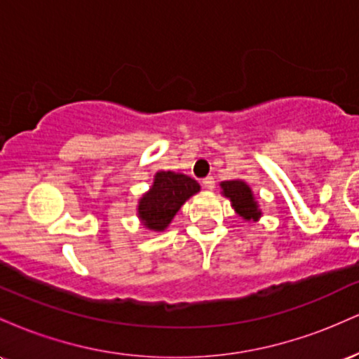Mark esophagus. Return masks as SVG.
<instances>
[{
    "instance_id": "1",
    "label": "esophagus",
    "mask_w": 359,
    "mask_h": 359,
    "mask_svg": "<svg viewBox=\"0 0 359 359\" xmlns=\"http://www.w3.org/2000/svg\"><path fill=\"white\" fill-rule=\"evenodd\" d=\"M214 185H216V180H214L212 177H205V179H203V187L205 191H212Z\"/></svg>"
}]
</instances>
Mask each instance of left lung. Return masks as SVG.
<instances>
[{"instance_id": "left-lung-1", "label": "left lung", "mask_w": 359, "mask_h": 359, "mask_svg": "<svg viewBox=\"0 0 359 359\" xmlns=\"http://www.w3.org/2000/svg\"><path fill=\"white\" fill-rule=\"evenodd\" d=\"M221 189L222 196L231 201L234 211L240 214L243 219H259L262 211L258 209V203L255 201V196L248 184L243 182V180H224V182H221Z\"/></svg>"}]
</instances>
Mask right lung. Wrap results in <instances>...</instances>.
<instances>
[{
	"instance_id": "1",
	"label": "right lung",
	"mask_w": 359,
	"mask_h": 359,
	"mask_svg": "<svg viewBox=\"0 0 359 359\" xmlns=\"http://www.w3.org/2000/svg\"><path fill=\"white\" fill-rule=\"evenodd\" d=\"M201 191L191 177L175 172H156L150 191L138 201V217L151 231H163L185 201Z\"/></svg>"
}]
</instances>
